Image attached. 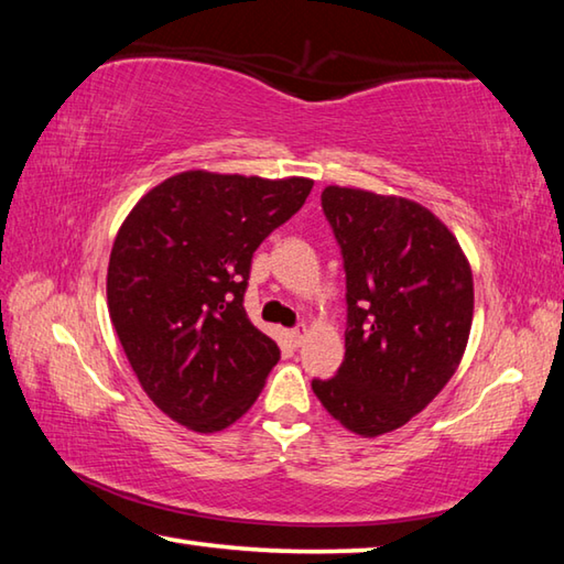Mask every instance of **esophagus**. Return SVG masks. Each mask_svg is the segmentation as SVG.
<instances>
[{
    "mask_svg": "<svg viewBox=\"0 0 564 564\" xmlns=\"http://www.w3.org/2000/svg\"><path fill=\"white\" fill-rule=\"evenodd\" d=\"M291 338H293L295 346H301V343H303L305 338H308V328H305V326H295V328L291 330Z\"/></svg>",
    "mask_w": 564,
    "mask_h": 564,
    "instance_id": "34e87169",
    "label": "esophagus"
}]
</instances>
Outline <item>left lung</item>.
<instances>
[{"mask_svg": "<svg viewBox=\"0 0 564 564\" xmlns=\"http://www.w3.org/2000/svg\"><path fill=\"white\" fill-rule=\"evenodd\" d=\"M323 214L346 269V358L313 393L360 437L398 431L460 366L473 326V271L425 206L366 188L326 186Z\"/></svg>", "mask_w": 564, "mask_h": 564, "instance_id": "left-lung-1", "label": "left lung"}]
</instances>
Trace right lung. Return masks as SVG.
Segmentation results:
<instances>
[{"label": "right lung", "mask_w": 564, "mask_h": 564, "mask_svg": "<svg viewBox=\"0 0 564 564\" xmlns=\"http://www.w3.org/2000/svg\"><path fill=\"white\" fill-rule=\"evenodd\" d=\"M311 178L184 171L123 218L111 248L113 330L154 405L216 433L263 390L281 350L246 316L253 251L305 204Z\"/></svg>", "instance_id": "1"}]
</instances>
